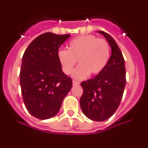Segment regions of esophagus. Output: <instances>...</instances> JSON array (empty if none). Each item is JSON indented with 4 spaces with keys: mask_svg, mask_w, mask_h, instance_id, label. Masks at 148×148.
<instances>
[{
    "mask_svg": "<svg viewBox=\"0 0 148 148\" xmlns=\"http://www.w3.org/2000/svg\"><path fill=\"white\" fill-rule=\"evenodd\" d=\"M79 84H80V82H79L75 81V80L73 81V85H74V86H77V85H79Z\"/></svg>",
    "mask_w": 148,
    "mask_h": 148,
    "instance_id": "esophagus-1",
    "label": "esophagus"
}]
</instances>
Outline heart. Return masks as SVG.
Wrapping results in <instances>:
<instances>
[{
  "mask_svg": "<svg viewBox=\"0 0 148 148\" xmlns=\"http://www.w3.org/2000/svg\"><path fill=\"white\" fill-rule=\"evenodd\" d=\"M58 58L65 74L72 73L77 79L87 77L89 74L96 75L106 67L110 58V45L106 39L98 38L95 35H82L69 42L68 50L60 49Z\"/></svg>",
  "mask_w": 148,
  "mask_h": 148,
  "instance_id": "heart-1",
  "label": "heart"
}]
</instances>
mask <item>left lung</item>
Here are the masks:
<instances>
[{
	"label": "left lung",
	"mask_w": 148,
	"mask_h": 148,
	"mask_svg": "<svg viewBox=\"0 0 148 148\" xmlns=\"http://www.w3.org/2000/svg\"><path fill=\"white\" fill-rule=\"evenodd\" d=\"M111 47V55L106 67L95 77L82 82L80 99L82 110L94 121H105L113 115L120 104L126 85V69L123 53L113 38L103 31Z\"/></svg>",
	"instance_id": "8db88e82"
}]
</instances>
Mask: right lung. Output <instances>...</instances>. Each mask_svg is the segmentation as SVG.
<instances>
[{
  "mask_svg": "<svg viewBox=\"0 0 148 148\" xmlns=\"http://www.w3.org/2000/svg\"><path fill=\"white\" fill-rule=\"evenodd\" d=\"M70 34L45 33L36 38L22 57L20 84L25 106L39 119L55 116L72 87V79L62 71L58 49Z\"/></svg>",
  "mask_w": 148,
  "mask_h": 148,
  "instance_id": "add662e5",
  "label": "right lung"
}]
</instances>
